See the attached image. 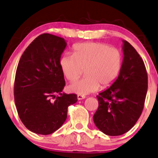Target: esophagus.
I'll return each instance as SVG.
<instances>
[{"mask_svg": "<svg viewBox=\"0 0 158 158\" xmlns=\"http://www.w3.org/2000/svg\"><path fill=\"white\" fill-rule=\"evenodd\" d=\"M77 100H83V99L85 98V96H83V95H77Z\"/></svg>", "mask_w": 158, "mask_h": 158, "instance_id": "obj_1", "label": "esophagus"}]
</instances>
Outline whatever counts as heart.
I'll use <instances>...</instances> for the list:
<instances>
[{"mask_svg": "<svg viewBox=\"0 0 158 158\" xmlns=\"http://www.w3.org/2000/svg\"><path fill=\"white\" fill-rule=\"evenodd\" d=\"M64 77L75 81L84 69L85 78L72 83L68 89L78 95L89 94L110 87L119 75L123 55L117 48L102 42H85L73 46V54H64L59 60Z\"/></svg>", "mask_w": 158, "mask_h": 158, "instance_id": "1", "label": "heart"}]
</instances>
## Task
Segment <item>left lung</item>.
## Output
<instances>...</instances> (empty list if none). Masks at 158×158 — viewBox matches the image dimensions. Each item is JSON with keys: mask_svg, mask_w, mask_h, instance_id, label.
Listing matches in <instances>:
<instances>
[{"mask_svg": "<svg viewBox=\"0 0 158 158\" xmlns=\"http://www.w3.org/2000/svg\"><path fill=\"white\" fill-rule=\"evenodd\" d=\"M123 66L116 81L97 96L95 125L106 135H120L135 125L141 116L147 92V73L135 48L122 40Z\"/></svg>", "mask_w": 158, "mask_h": 158, "instance_id": "obj_1", "label": "left lung"}]
</instances>
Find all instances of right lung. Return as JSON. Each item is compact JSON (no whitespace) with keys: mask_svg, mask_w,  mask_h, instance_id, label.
<instances>
[{"mask_svg":"<svg viewBox=\"0 0 158 158\" xmlns=\"http://www.w3.org/2000/svg\"><path fill=\"white\" fill-rule=\"evenodd\" d=\"M67 44L64 39L43 34L29 44L21 56L15 81V102L24 125L33 133L49 135L62 126L67 108L77 95L61 93L65 81L59 65ZM55 101L51 97H55Z\"/></svg>","mask_w":158,"mask_h":158,"instance_id":"add662e5","label":"right lung"}]
</instances>
